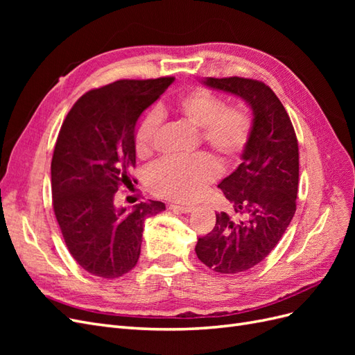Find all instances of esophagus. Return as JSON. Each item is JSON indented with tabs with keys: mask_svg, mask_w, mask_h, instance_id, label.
<instances>
[{
	"mask_svg": "<svg viewBox=\"0 0 355 355\" xmlns=\"http://www.w3.org/2000/svg\"><path fill=\"white\" fill-rule=\"evenodd\" d=\"M170 209L179 213H191L194 210V206H176V204H173V206H170Z\"/></svg>",
	"mask_w": 355,
	"mask_h": 355,
	"instance_id": "1",
	"label": "esophagus"
}]
</instances>
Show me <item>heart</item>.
I'll list each match as a JSON object with an SVG mask.
<instances>
[{"instance_id":"1","label":"heart","mask_w":355,"mask_h":355,"mask_svg":"<svg viewBox=\"0 0 355 355\" xmlns=\"http://www.w3.org/2000/svg\"><path fill=\"white\" fill-rule=\"evenodd\" d=\"M173 114L185 124L200 128V142L227 166L239 159L252 132L249 112L241 106H225L219 96L206 89H194L180 96ZM159 123L158 111H148L139 120L135 130V148L139 157L153 155ZM218 175V163L207 155L167 159L151 170L148 185L158 197L191 201Z\"/></svg>"}]
</instances>
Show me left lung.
<instances>
[{"label": "left lung", "instance_id": "left-lung-1", "mask_svg": "<svg viewBox=\"0 0 355 355\" xmlns=\"http://www.w3.org/2000/svg\"><path fill=\"white\" fill-rule=\"evenodd\" d=\"M210 89L239 96L252 110V132L241 163L218 185L232 214L216 213L214 228L196 253L210 270L237 274L271 253L296 211L299 149L283 103L266 84L240 77L206 78Z\"/></svg>", "mask_w": 355, "mask_h": 355}]
</instances>
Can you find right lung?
Masks as SVG:
<instances>
[{
    "mask_svg": "<svg viewBox=\"0 0 355 355\" xmlns=\"http://www.w3.org/2000/svg\"><path fill=\"white\" fill-rule=\"evenodd\" d=\"M173 81L120 80L90 90L60 127L51 159L53 209L69 253L92 275L132 271L146 218L166 210L164 202L149 201L127 211L116 207L115 192L130 182L136 164L137 120Z\"/></svg>",
    "mask_w": 355,
    "mask_h": 355,
    "instance_id": "obj_1",
    "label": "right lung"
}]
</instances>
